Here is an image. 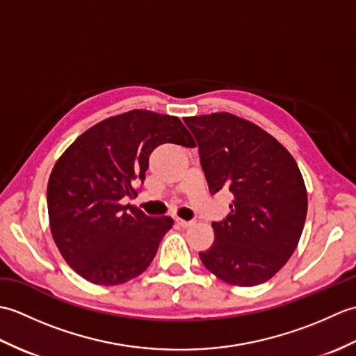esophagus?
I'll list each match as a JSON object with an SVG mask.
<instances>
[{
    "label": "esophagus",
    "mask_w": 356,
    "mask_h": 356,
    "mask_svg": "<svg viewBox=\"0 0 356 356\" xmlns=\"http://www.w3.org/2000/svg\"><path fill=\"white\" fill-rule=\"evenodd\" d=\"M176 223L182 226V228H190V226L194 225L193 220H182V218H179V217H176Z\"/></svg>",
    "instance_id": "obj_1"
}]
</instances>
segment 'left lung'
<instances>
[{
  "label": "left lung",
  "instance_id": "left-lung-1",
  "mask_svg": "<svg viewBox=\"0 0 356 356\" xmlns=\"http://www.w3.org/2000/svg\"><path fill=\"white\" fill-rule=\"evenodd\" d=\"M184 120L197 140L209 193L232 195L231 213L213 222L214 243L199 252L203 266L229 284L268 282L305 228L307 193L297 162L269 133L231 113Z\"/></svg>",
  "mask_w": 356,
  "mask_h": 356
}]
</instances>
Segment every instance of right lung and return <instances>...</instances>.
Here are the masks:
<instances>
[{"mask_svg": "<svg viewBox=\"0 0 356 356\" xmlns=\"http://www.w3.org/2000/svg\"><path fill=\"white\" fill-rule=\"evenodd\" d=\"M162 143L195 147L179 118L131 110L88 128L53 166L47 185L51 236L87 282L113 286L140 275L172 228L171 217H149L122 203L136 184H143L149 154Z\"/></svg>", "mask_w": 356, "mask_h": 356, "instance_id": "obj_1", "label": "right lung"}]
</instances>
